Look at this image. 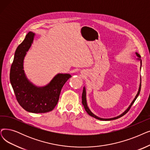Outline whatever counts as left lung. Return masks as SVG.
Segmentation results:
<instances>
[{"label":"left lung","instance_id":"left-lung-1","mask_svg":"<svg viewBox=\"0 0 150 150\" xmlns=\"http://www.w3.org/2000/svg\"><path fill=\"white\" fill-rule=\"evenodd\" d=\"M136 54H137V56L139 57H140V55L139 54H138L137 53H136ZM140 63H141V66H142V60H141V59H140ZM141 85H142V84H141V83H140V86H139V91H138V93H137V94L136 95V96H135V99H134V100H133V101H132V102L131 103V105H130V106L128 107V108H127V109L126 110V111H125V112H124L122 114H121V115H120V116H118L115 117V118H110V119H103V118H99V117H97V116H96L95 115H94L92 112H91L90 111V110L89 109V108H88V105H87L86 99V91H85V88H84V87L83 88V93H82V103H83V106H84V109H85V110L86 111V112L88 113V115H90V116H91L94 117V118H96V119H97V120H102V121H110V120H116V119H118V118H121V117H122V116H124V115H125V114H126V113L129 112V110H130V108H131V107H132V105H133V103H134L135 100H136V99H137V97L139 96V94H140V90H141Z\"/></svg>","mask_w":150,"mask_h":150}]
</instances>
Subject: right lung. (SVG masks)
Returning <instances> with one entry per match:
<instances>
[{
	"label": "right lung",
	"mask_w": 150,
	"mask_h": 150,
	"mask_svg": "<svg viewBox=\"0 0 150 150\" xmlns=\"http://www.w3.org/2000/svg\"><path fill=\"white\" fill-rule=\"evenodd\" d=\"M34 36V33L29 32L16 48L10 69V80L16 99L22 108L31 113H47L52 111L57 105L62 88L71 75L58 74L43 88L35 87L27 80L24 73L23 60Z\"/></svg>",
	"instance_id": "obj_1"
}]
</instances>
